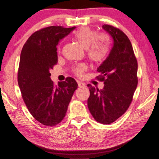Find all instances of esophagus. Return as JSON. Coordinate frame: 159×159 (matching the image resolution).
Segmentation results:
<instances>
[{
  "label": "esophagus",
  "mask_w": 159,
  "mask_h": 159,
  "mask_svg": "<svg viewBox=\"0 0 159 159\" xmlns=\"http://www.w3.org/2000/svg\"><path fill=\"white\" fill-rule=\"evenodd\" d=\"M77 84H78V87H79L80 88H82V87H85L84 83H83L82 82H77Z\"/></svg>",
  "instance_id": "esophagus-1"
}]
</instances>
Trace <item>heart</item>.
<instances>
[{"label":"heart","mask_w":159,"mask_h":159,"mask_svg":"<svg viewBox=\"0 0 159 159\" xmlns=\"http://www.w3.org/2000/svg\"><path fill=\"white\" fill-rule=\"evenodd\" d=\"M73 38L83 48L87 49V58L91 63H102L109 54V39L105 35L98 34L96 30L88 26L81 27L74 33ZM58 52H60V49H58ZM86 70L87 66L80 64L75 68L74 72L77 76H81Z\"/></svg>","instance_id":"heart-1"}]
</instances>
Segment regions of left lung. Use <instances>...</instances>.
Listing matches in <instances>:
<instances>
[{
  "instance_id": "obj_1",
  "label": "left lung",
  "mask_w": 159,
  "mask_h": 159,
  "mask_svg": "<svg viewBox=\"0 0 159 159\" xmlns=\"http://www.w3.org/2000/svg\"><path fill=\"white\" fill-rule=\"evenodd\" d=\"M103 29L113 38L112 48L97 70V77L105 86L101 90L87 85L90 91L88 107L95 120L102 124L115 121L131 103L138 79V61L130 41L117 28L104 24Z\"/></svg>"
}]
</instances>
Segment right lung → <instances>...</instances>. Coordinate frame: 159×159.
Wrapping results in <instances>:
<instances>
[{
	"label": "right lung",
	"instance_id": "right-lung-1",
	"mask_svg": "<svg viewBox=\"0 0 159 159\" xmlns=\"http://www.w3.org/2000/svg\"><path fill=\"white\" fill-rule=\"evenodd\" d=\"M75 27L52 26L37 30L22 48L17 80L22 98L36 120L54 126L65 117L77 84L72 77L56 86L49 70L58 62L57 46Z\"/></svg>",
	"mask_w": 159,
	"mask_h": 159
}]
</instances>
